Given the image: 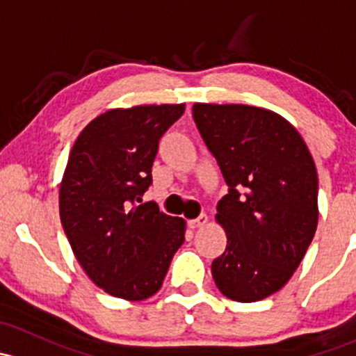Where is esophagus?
Masks as SVG:
<instances>
[{
  "label": "esophagus",
  "instance_id": "obj_1",
  "mask_svg": "<svg viewBox=\"0 0 356 356\" xmlns=\"http://www.w3.org/2000/svg\"><path fill=\"white\" fill-rule=\"evenodd\" d=\"M208 222V217L207 215H200L198 218H195V220H189V227L191 229H200V227H203L204 224H207Z\"/></svg>",
  "mask_w": 356,
  "mask_h": 356
}]
</instances>
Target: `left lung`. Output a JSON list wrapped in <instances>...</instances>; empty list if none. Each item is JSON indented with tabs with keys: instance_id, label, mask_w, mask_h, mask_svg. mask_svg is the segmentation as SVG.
Returning a JSON list of instances; mask_svg holds the SVG:
<instances>
[{
	"instance_id": "left-lung-1",
	"label": "left lung",
	"mask_w": 356,
	"mask_h": 356,
	"mask_svg": "<svg viewBox=\"0 0 356 356\" xmlns=\"http://www.w3.org/2000/svg\"><path fill=\"white\" fill-rule=\"evenodd\" d=\"M193 117L229 186L215 215L227 246L211 275L229 300L260 301L284 288L317 231L314 158L275 111L195 103Z\"/></svg>"
}]
</instances>
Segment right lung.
Segmentation results:
<instances>
[{
	"label": "right lung",
	"mask_w": 356,
	"mask_h": 356,
	"mask_svg": "<svg viewBox=\"0 0 356 356\" xmlns=\"http://www.w3.org/2000/svg\"><path fill=\"white\" fill-rule=\"evenodd\" d=\"M186 105L111 108L92 118L68 155L60 220L75 258L98 288L141 301L161 288L186 222L138 204L152 184L158 141Z\"/></svg>",
	"instance_id": "obj_1"
}]
</instances>
